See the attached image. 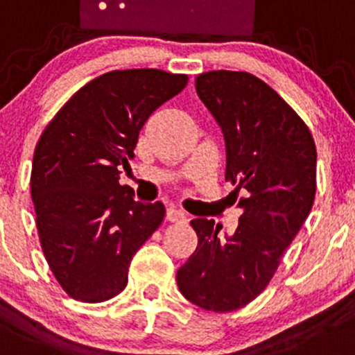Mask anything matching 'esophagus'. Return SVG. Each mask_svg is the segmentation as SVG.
Wrapping results in <instances>:
<instances>
[{
    "mask_svg": "<svg viewBox=\"0 0 355 355\" xmlns=\"http://www.w3.org/2000/svg\"><path fill=\"white\" fill-rule=\"evenodd\" d=\"M166 218L170 220V222H185L187 216H185V213L182 211V209L175 208V206H170L166 211Z\"/></svg>",
    "mask_w": 355,
    "mask_h": 355,
    "instance_id": "34e87169",
    "label": "esophagus"
}]
</instances>
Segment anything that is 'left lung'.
I'll return each instance as SVG.
<instances>
[{
  "mask_svg": "<svg viewBox=\"0 0 355 355\" xmlns=\"http://www.w3.org/2000/svg\"><path fill=\"white\" fill-rule=\"evenodd\" d=\"M196 92L222 128L225 180L243 191V215L225 237L215 220H192L198 248L178 269L177 284L198 307L230 312L265 290L311 213L318 153L300 116L257 76L205 72Z\"/></svg>",
  "mask_w": 355,
  "mask_h": 355,
  "instance_id": "obj_1",
  "label": "left lung"
}]
</instances>
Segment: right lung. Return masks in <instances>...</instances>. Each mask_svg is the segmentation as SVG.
<instances>
[{"label": "right lung", "instance_id": "right-lung-1", "mask_svg": "<svg viewBox=\"0 0 355 355\" xmlns=\"http://www.w3.org/2000/svg\"><path fill=\"white\" fill-rule=\"evenodd\" d=\"M185 85V74L157 69L107 72L44 128L31 196L44 258L69 297L97 304L121 293L133 254L163 222V202L135 201L118 180L149 116Z\"/></svg>", "mask_w": 355, "mask_h": 355}]
</instances>
